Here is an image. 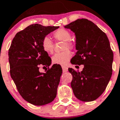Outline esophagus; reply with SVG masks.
<instances>
[{"instance_id": "obj_1", "label": "esophagus", "mask_w": 120, "mask_h": 120, "mask_svg": "<svg viewBox=\"0 0 120 120\" xmlns=\"http://www.w3.org/2000/svg\"><path fill=\"white\" fill-rule=\"evenodd\" d=\"M62 69H63V71L64 72H65L68 71V67H66V66H62Z\"/></svg>"}]
</instances>
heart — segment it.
<instances>
[{
    "label": "heart",
    "instance_id": "heart-1",
    "mask_svg": "<svg viewBox=\"0 0 120 120\" xmlns=\"http://www.w3.org/2000/svg\"><path fill=\"white\" fill-rule=\"evenodd\" d=\"M55 39L59 41H64L62 52L57 53L52 57V62L54 64L66 65L72 57V54L69 49H72L74 47V43L70 41L71 35L68 31L64 29L57 30L53 34ZM41 46L43 49L48 54H52L54 51V44L51 39L49 37H45L42 40Z\"/></svg>",
    "mask_w": 120,
    "mask_h": 120
}]
</instances>
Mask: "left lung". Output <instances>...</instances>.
Returning <instances> with one entry per match:
<instances>
[{"label":"left lung","mask_w":120,"mask_h":120,"mask_svg":"<svg viewBox=\"0 0 120 120\" xmlns=\"http://www.w3.org/2000/svg\"><path fill=\"white\" fill-rule=\"evenodd\" d=\"M64 28L70 29L76 37L77 51L71 63L84 64L81 72L68 69L72 75L73 92L82 101L95 100L103 93L112 76L113 54L109 39L95 24L86 19L76 20Z\"/></svg>","instance_id":"8db88e82"}]
</instances>
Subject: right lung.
Wrapping results in <instances>:
<instances>
[{
	"instance_id": "right-lung-1",
	"label": "right lung",
	"mask_w": 120,
	"mask_h": 120,
	"mask_svg": "<svg viewBox=\"0 0 120 120\" xmlns=\"http://www.w3.org/2000/svg\"><path fill=\"white\" fill-rule=\"evenodd\" d=\"M59 28L31 25L17 33L9 49L11 78L23 98L34 105L49 103L57 95L61 67L53 64L43 73L39 71V64L49 67L51 64V59L43 49L41 42L48 34Z\"/></svg>"
}]
</instances>
